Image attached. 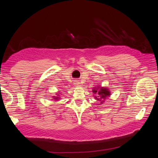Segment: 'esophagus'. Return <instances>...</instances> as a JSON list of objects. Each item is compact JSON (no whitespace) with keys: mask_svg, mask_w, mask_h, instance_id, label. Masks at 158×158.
<instances>
[{"mask_svg":"<svg viewBox=\"0 0 158 158\" xmlns=\"http://www.w3.org/2000/svg\"><path fill=\"white\" fill-rule=\"evenodd\" d=\"M75 84H76V85H80V82H76L75 83Z\"/></svg>","mask_w":158,"mask_h":158,"instance_id":"34e87169","label":"esophagus"}]
</instances>
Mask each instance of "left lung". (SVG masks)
<instances>
[{
    "label": "left lung",
    "instance_id": "obj_1",
    "mask_svg": "<svg viewBox=\"0 0 158 158\" xmlns=\"http://www.w3.org/2000/svg\"><path fill=\"white\" fill-rule=\"evenodd\" d=\"M93 92L98 95V96H95V98L98 100H99V102H101V103H102V102H103V100L106 99V98L107 96H109L110 95V92L106 88H100L99 90H98V89H94Z\"/></svg>",
    "mask_w": 158,
    "mask_h": 158
}]
</instances>
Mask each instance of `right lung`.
Segmentation results:
<instances>
[{
    "label": "right lung",
    "mask_w": 158,
    "mask_h": 158,
    "mask_svg": "<svg viewBox=\"0 0 158 158\" xmlns=\"http://www.w3.org/2000/svg\"><path fill=\"white\" fill-rule=\"evenodd\" d=\"M59 99V97H54V99Z\"/></svg>",
    "instance_id": "right-lung-1"
}]
</instances>
